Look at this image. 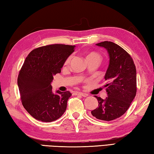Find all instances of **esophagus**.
<instances>
[{
	"mask_svg": "<svg viewBox=\"0 0 154 154\" xmlns=\"http://www.w3.org/2000/svg\"><path fill=\"white\" fill-rule=\"evenodd\" d=\"M74 94L75 95H81L82 96H83V97H87V96H88L87 94L82 93V92H75Z\"/></svg>",
	"mask_w": 154,
	"mask_h": 154,
	"instance_id": "1",
	"label": "esophagus"
}]
</instances>
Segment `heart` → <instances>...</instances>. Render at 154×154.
Wrapping results in <instances>:
<instances>
[{"label":"heart","instance_id":"b5f03b06","mask_svg":"<svg viewBox=\"0 0 154 154\" xmlns=\"http://www.w3.org/2000/svg\"><path fill=\"white\" fill-rule=\"evenodd\" d=\"M90 57H96V58H98L100 59V56L98 54L95 53V52H92V53H90L89 54H88L87 58H90ZM71 59H72V56H70L69 57H68V58L66 60V62H65V63L69 64V62H71Z\"/></svg>","mask_w":154,"mask_h":154}]
</instances>
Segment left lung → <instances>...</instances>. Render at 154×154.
<instances>
[{
	"instance_id": "left-lung-1",
	"label": "left lung",
	"mask_w": 154,
	"mask_h": 154,
	"mask_svg": "<svg viewBox=\"0 0 154 154\" xmlns=\"http://www.w3.org/2000/svg\"><path fill=\"white\" fill-rule=\"evenodd\" d=\"M96 45L105 48L109 55L104 85L108 96L103 100L95 96L98 106L91 113L100 120L111 121L126 113L136 96V66L130 54L117 44L103 41Z\"/></svg>"
}]
</instances>
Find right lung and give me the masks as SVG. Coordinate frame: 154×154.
Wrapping results in <instances>:
<instances>
[{
	"label": "right lung",
	"mask_w": 154,
	"mask_h": 154,
	"mask_svg": "<svg viewBox=\"0 0 154 154\" xmlns=\"http://www.w3.org/2000/svg\"><path fill=\"white\" fill-rule=\"evenodd\" d=\"M75 45L54 44L30 52L19 72L17 85L22 105L30 116L45 122L55 121L66 109L69 91L52 92L54 76L61 72Z\"/></svg>",
	"instance_id": "1"
}]
</instances>
